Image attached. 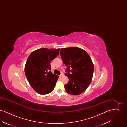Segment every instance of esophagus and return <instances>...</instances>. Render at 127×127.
<instances>
[{"mask_svg":"<svg viewBox=\"0 0 127 127\" xmlns=\"http://www.w3.org/2000/svg\"><path fill=\"white\" fill-rule=\"evenodd\" d=\"M63 76V73H62L61 74V75H60V77H62Z\"/></svg>","mask_w":127,"mask_h":127,"instance_id":"1","label":"esophagus"}]
</instances>
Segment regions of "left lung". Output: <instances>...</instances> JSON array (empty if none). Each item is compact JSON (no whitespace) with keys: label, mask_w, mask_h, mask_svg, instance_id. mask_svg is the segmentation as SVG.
I'll list each match as a JSON object with an SVG mask.
<instances>
[{"label":"left lung","mask_w":127,"mask_h":127,"mask_svg":"<svg viewBox=\"0 0 127 127\" xmlns=\"http://www.w3.org/2000/svg\"><path fill=\"white\" fill-rule=\"evenodd\" d=\"M60 53L66 66L65 75L68 82L65 85L66 92L78 95L90 84L93 73V64L91 57L84 50L76 47L61 48Z\"/></svg>","instance_id":"left-lung-1"}]
</instances>
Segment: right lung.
I'll use <instances>...</instances> for the list:
<instances>
[{
	"label": "right lung",
	"mask_w": 127,
	"mask_h": 127,
	"mask_svg": "<svg viewBox=\"0 0 127 127\" xmlns=\"http://www.w3.org/2000/svg\"><path fill=\"white\" fill-rule=\"evenodd\" d=\"M60 48H39L29 56L25 66L26 78L32 88L40 94L53 91L58 76L50 71V63L58 56Z\"/></svg>",
	"instance_id": "obj_1"
}]
</instances>
